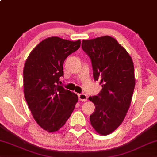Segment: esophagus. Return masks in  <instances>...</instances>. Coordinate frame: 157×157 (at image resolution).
Segmentation results:
<instances>
[{"label":"esophagus","mask_w":157,"mask_h":157,"mask_svg":"<svg viewBox=\"0 0 157 157\" xmlns=\"http://www.w3.org/2000/svg\"><path fill=\"white\" fill-rule=\"evenodd\" d=\"M78 99L80 101H82V102L87 101V96L85 95V94H78Z\"/></svg>","instance_id":"esophagus-1"}]
</instances>
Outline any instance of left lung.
<instances>
[{
  "instance_id": "8db88e82",
  "label": "left lung",
  "mask_w": 157,
  "mask_h": 157,
  "mask_svg": "<svg viewBox=\"0 0 157 157\" xmlns=\"http://www.w3.org/2000/svg\"><path fill=\"white\" fill-rule=\"evenodd\" d=\"M82 48L90 57L95 81L102 90L90 96L95 110L90 122L99 134L107 135L119 126L131 105L135 80L134 65L126 50L111 36L83 40Z\"/></svg>"
}]
</instances>
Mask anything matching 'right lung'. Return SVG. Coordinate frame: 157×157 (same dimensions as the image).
I'll use <instances>...</instances> for the list:
<instances>
[{
	"label": "right lung",
	"instance_id": "obj_1",
	"mask_svg": "<svg viewBox=\"0 0 157 157\" xmlns=\"http://www.w3.org/2000/svg\"><path fill=\"white\" fill-rule=\"evenodd\" d=\"M76 42L51 37L35 47L23 70L24 94L36 122L49 132L59 130L78 102L75 93L59 85L65 59L80 48Z\"/></svg>",
	"mask_w": 157,
	"mask_h": 157
}]
</instances>
